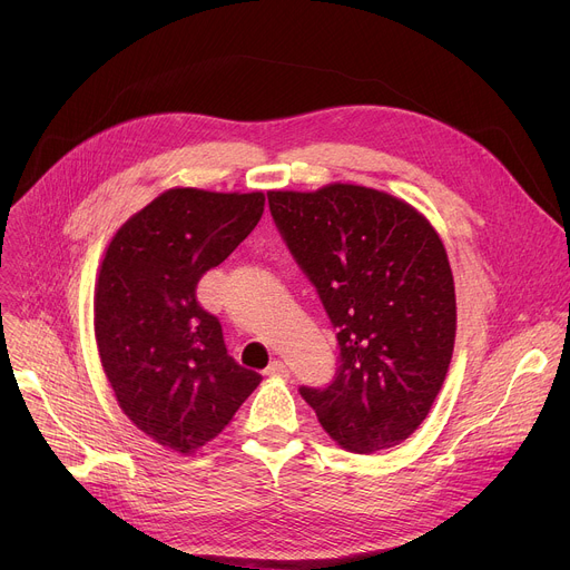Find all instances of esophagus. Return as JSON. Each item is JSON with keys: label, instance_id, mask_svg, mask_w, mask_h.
I'll return each mask as SVG.
<instances>
[{"label": "esophagus", "instance_id": "esophagus-1", "mask_svg": "<svg viewBox=\"0 0 570 570\" xmlns=\"http://www.w3.org/2000/svg\"><path fill=\"white\" fill-rule=\"evenodd\" d=\"M266 374H271V376H288V367H286L284 361H273L266 367Z\"/></svg>", "mask_w": 570, "mask_h": 570}]
</instances>
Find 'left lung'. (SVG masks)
I'll return each mask as SVG.
<instances>
[{"mask_svg":"<svg viewBox=\"0 0 570 570\" xmlns=\"http://www.w3.org/2000/svg\"><path fill=\"white\" fill-rule=\"evenodd\" d=\"M273 220L338 330V370L299 394L352 453L396 446L426 420L455 343V288L433 225L390 194L268 191Z\"/></svg>","mask_w":570,"mask_h":570,"instance_id":"left-lung-1","label":"left lung"}]
</instances>
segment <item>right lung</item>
I'll list each match as a JSON object with an SVG mask.
<instances>
[{"label": "right lung", "mask_w": 570, "mask_h": 570, "mask_svg": "<svg viewBox=\"0 0 570 570\" xmlns=\"http://www.w3.org/2000/svg\"><path fill=\"white\" fill-rule=\"evenodd\" d=\"M264 194L169 189L112 236L95 293L104 372L128 420L189 453L216 438L262 376L225 347L216 315L196 299L264 214Z\"/></svg>", "instance_id": "1"}]
</instances>
